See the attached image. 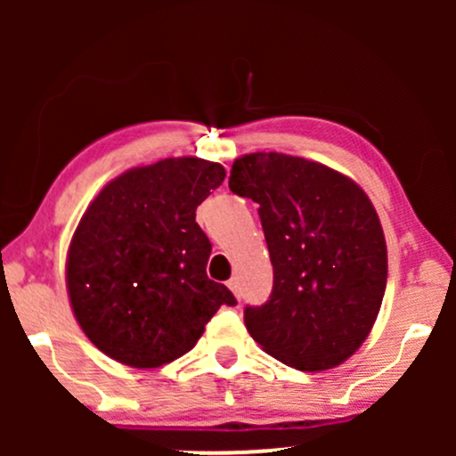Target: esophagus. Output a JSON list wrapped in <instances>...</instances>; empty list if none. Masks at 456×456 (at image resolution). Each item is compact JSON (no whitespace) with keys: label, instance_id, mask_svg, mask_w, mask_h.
<instances>
[{"label":"esophagus","instance_id":"34e87169","mask_svg":"<svg viewBox=\"0 0 456 456\" xmlns=\"http://www.w3.org/2000/svg\"><path fill=\"white\" fill-rule=\"evenodd\" d=\"M227 287H229V289L233 291V296L238 297V300H240V297H242V289H240V282H238V279H232V281H229V282H227Z\"/></svg>","mask_w":456,"mask_h":456}]
</instances>
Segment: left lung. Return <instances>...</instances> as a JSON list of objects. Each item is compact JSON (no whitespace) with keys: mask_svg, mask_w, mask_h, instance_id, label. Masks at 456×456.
Wrapping results in <instances>:
<instances>
[{"mask_svg":"<svg viewBox=\"0 0 456 456\" xmlns=\"http://www.w3.org/2000/svg\"><path fill=\"white\" fill-rule=\"evenodd\" d=\"M229 188L259 203L274 268L270 300L244 308L250 337L300 370L345 362L369 337L388 279L370 199L322 162L276 151L235 160Z\"/></svg>","mask_w":456,"mask_h":456,"instance_id":"obj_1","label":"left lung"}]
</instances>
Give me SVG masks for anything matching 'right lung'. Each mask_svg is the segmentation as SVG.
<instances>
[{
	"instance_id": "1",
	"label": "right lung",
	"mask_w": 456,
	"mask_h": 456,
	"mask_svg": "<svg viewBox=\"0 0 456 456\" xmlns=\"http://www.w3.org/2000/svg\"><path fill=\"white\" fill-rule=\"evenodd\" d=\"M224 180L218 162L165 159L109 182L68 248L66 285L78 326L101 352L156 369L195 347L232 291L208 279L212 244L197 206Z\"/></svg>"
}]
</instances>
